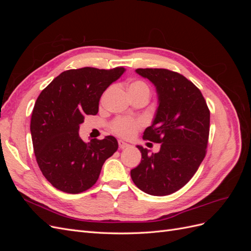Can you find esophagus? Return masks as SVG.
<instances>
[{"instance_id": "1", "label": "esophagus", "mask_w": 251, "mask_h": 251, "mask_svg": "<svg viewBox=\"0 0 251 251\" xmlns=\"http://www.w3.org/2000/svg\"><path fill=\"white\" fill-rule=\"evenodd\" d=\"M118 146L120 149H126L128 147V143L123 141V140H118Z\"/></svg>"}]
</instances>
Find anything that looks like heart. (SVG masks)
Instances as JSON below:
<instances>
[{
  "instance_id": "1",
  "label": "heart",
  "mask_w": 251,
  "mask_h": 251,
  "mask_svg": "<svg viewBox=\"0 0 251 251\" xmlns=\"http://www.w3.org/2000/svg\"><path fill=\"white\" fill-rule=\"evenodd\" d=\"M128 92L131 94H136L140 92H149L150 89L146 82L142 80H134L128 86ZM141 126V123L138 120H134L127 117H120L114 121L112 125L113 131L117 133L120 136L124 137H130V136L134 135L136 131L138 130V127Z\"/></svg>"
}]
</instances>
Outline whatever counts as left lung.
Returning <instances> with one entry per match:
<instances>
[{
	"label": "left lung",
	"instance_id": "left-lung-1",
	"mask_svg": "<svg viewBox=\"0 0 251 251\" xmlns=\"http://www.w3.org/2000/svg\"><path fill=\"white\" fill-rule=\"evenodd\" d=\"M154 83L158 109L143 139L161 143L158 153L137 146L140 164L131 171L135 185L151 196H168L193 178L206 155L210 113L201 91L183 75L168 69H137Z\"/></svg>",
	"mask_w": 251,
	"mask_h": 251
}]
</instances>
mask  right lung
<instances>
[{
	"label": "right lung",
	"instance_id": "obj_1",
	"mask_svg": "<svg viewBox=\"0 0 251 251\" xmlns=\"http://www.w3.org/2000/svg\"><path fill=\"white\" fill-rule=\"evenodd\" d=\"M125 71L124 67L67 70L37 97L30 123L36 162L59 191L79 194L92 187L104 161L117 151L113 136L86 143L78 131L87 115H96L102 93Z\"/></svg>",
	"mask_w": 251,
	"mask_h": 251
}]
</instances>
